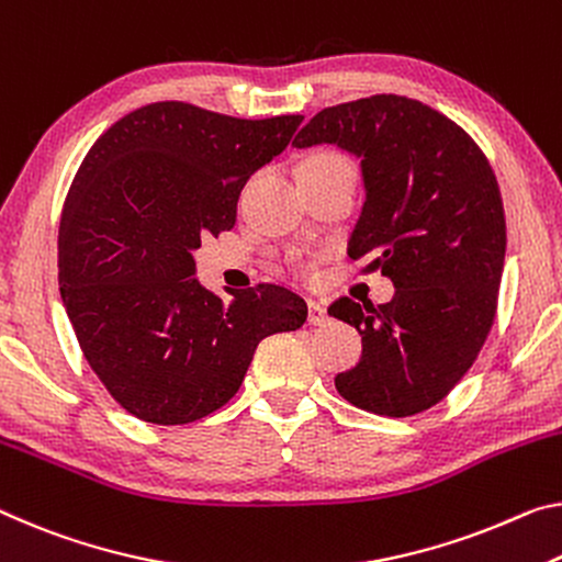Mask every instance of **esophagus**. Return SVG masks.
<instances>
[{"label":"esophagus","mask_w":562,"mask_h":562,"mask_svg":"<svg viewBox=\"0 0 562 562\" xmlns=\"http://www.w3.org/2000/svg\"><path fill=\"white\" fill-rule=\"evenodd\" d=\"M307 323L315 325V327H325L329 323L327 310L319 305V302H315V300L307 302Z\"/></svg>","instance_id":"34e87169"}]
</instances>
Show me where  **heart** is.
I'll use <instances>...</instances> for the list:
<instances>
[{"label": "heart", "instance_id": "heart-1", "mask_svg": "<svg viewBox=\"0 0 562 562\" xmlns=\"http://www.w3.org/2000/svg\"><path fill=\"white\" fill-rule=\"evenodd\" d=\"M319 167H350V165H347L340 155H333V153L313 155L305 165H302V169H319Z\"/></svg>", "mask_w": 562, "mask_h": 562}]
</instances>
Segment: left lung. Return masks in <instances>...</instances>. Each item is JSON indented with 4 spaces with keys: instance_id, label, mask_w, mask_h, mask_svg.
Returning a JSON list of instances; mask_svg holds the SVG:
<instances>
[{
    "instance_id": "obj_1",
    "label": "left lung",
    "mask_w": 562,
    "mask_h": 562,
    "mask_svg": "<svg viewBox=\"0 0 562 562\" xmlns=\"http://www.w3.org/2000/svg\"><path fill=\"white\" fill-rule=\"evenodd\" d=\"M337 145L360 159L364 204L347 255L395 284L385 305L340 297L362 355L335 378L347 403L409 417L438 405L493 327L505 262L501 187L473 137L409 97L375 94L317 112L292 147Z\"/></svg>"
}]
</instances>
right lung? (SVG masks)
<instances>
[{"instance_id": "add662e5", "label": "right lung", "mask_w": 562, "mask_h": 562, "mask_svg": "<svg viewBox=\"0 0 562 562\" xmlns=\"http://www.w3.org/2000/svg\"><path fill=\"white\" fill-rule=\"evenodd\" d=\"M300 122L155 102L114 122L79 165L59 220V292L89 368L130 415L184 425L215 413L257 345L307 319L280 284L222 300L194 280L202 237L235 227L245 182Z\"/></svg>"}]
</instances>
